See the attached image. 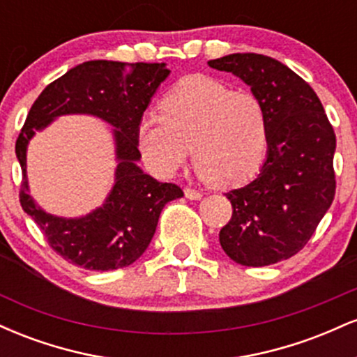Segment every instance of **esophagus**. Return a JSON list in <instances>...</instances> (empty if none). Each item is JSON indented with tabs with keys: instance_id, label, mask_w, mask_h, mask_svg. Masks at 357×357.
Returning a JSON list of instances; mask_svg holds the SVG:
<instances>
[{
	"instance_id": "1",
	"label": "esophagus",
	"mask_w": 357,
	"mask_h": 357,
	"mask_svg": "<svg viewBox=\"0 0 357 357\" xmlns=\"http://www.w3.org/2000/svg\"><path fill=\"white\" fill-rule=\"evenodd\" d=\"M184 195H186L188 199H202L203 195L198 190H192V188H186L184 190Z\"/></svg>"
}]
</instances>
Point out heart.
I'll use <instances>...</instances> for the list:
<instances>
[{
  "label": "heart",
  "instance_id": "heart-1",
  "mask_svg": "<svg viewBox=\"0 0 357 357\" xmlns=\"http://www.w3.org/2000/svg\"><path fill=\"white\" fill-rule=\"evenodd\" d=\"M272 130L265 105L206 75L179 80L142 119L137 144L147 166L173 176L195 151L199 173L221 188L252 181L268 158Z\"/></svg>",
  "mask_w": 357,
  "mask_h": 357
}]
</instances>
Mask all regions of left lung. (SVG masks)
Returning <instances> with one entry per match:
<instances>
[{"label": "left lung", "mask_w": 357, "mask_h": 357, "mask_svg": "<svg viewBox=\"0 0 357 357\" xmlns=\"http://www.w3.org/2000/svg\"><path fill=\"white\" fill-rule=\"evenodd\" d=\"M208 65L250 85L267 109L272 130L260 174L225 192L233 213L220 230L221 248L245 267L287 260L305 247L333 204V126L312 87L272 56L233 53Z\"/></svg>", "instance_id": "1"}]
</instances>
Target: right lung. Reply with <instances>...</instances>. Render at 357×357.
<instances>
[{
    "label": "right lung",
    "mask_w": 357,
    "mask_h": 357,
    "mask_svg": "<svg viewBox=\"0 0 357 357\" xmlns=\"http://www.w3.org/2000/svg\"><path fill=\"white\" fill-rule=\"evenodd\" d=\"M169 75L165 63L84 61L47 85L33 102L16 141L23 181L20 203L61 258L85 270H117L134 264L153 240L159 215L184 195L173 183H159L136 162L137 127L151 97ZM65 113H92L116 127V184L100 208L84 219H59L36 206L27 195L26 146L35 130Z\"/></svg>",
    "instance_id": "obj_1"
}]
</instances>
